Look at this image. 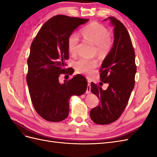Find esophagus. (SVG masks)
Wrapping results in <instances>:
<instances>
[{
  "label": "esophagus",
  "instance_id": "1",
  "mask_svg": "<svg viewBox=\"0 0 157 157\" xmlns=\"http://www.w3.org/2000/svg\"><path fill=\"white\" fill-rule=\"evenodd\" d=\"M91 81H90V80H88V86H87V90H86V93L87 94H90V92H91Z\"/></svg>",
  "mask_w": 157,
  "mask_h": 157
}]
</instances>
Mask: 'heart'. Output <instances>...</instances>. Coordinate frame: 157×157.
Listing matches in <instances>:
<instances>
[{
  "instance_id": "heart-1",
  "label": "heart",
  "mask_w": 157,
  "mask_h": 157,
  "mask_svg": "<svg viewBox=\"0 0 157 157\" xmlns=\"http://www.w3.org/2000/svg\"><path fill=\"white\" fill-rule=\"evenodd\" d=\"M83 37L93 44L96 45V50L99 54H104L107 52L110 45L109 32L105 27L98 23H92L81 30ZM78 36L75 33L71 34L67 40L69 53L75 54L78 43ZM98 61L96 59L80 58L75 63V69L78 73L88 75L96 67Z\"/></svg>"
}]
</instances>
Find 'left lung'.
<instances>
[{
	"instance_id": "1",
	"label": "left lung",
	"mask_w": 157,
	"mask_h": 157,
	"mask_svg": "<svg viewBox=\"0 0 157 157\" xmlns=\"http://www.w3.org/2000/svg\"><path fill=\"white\" fill-rule=\"evenodd\" d=\"M110 20L114 27L112 48L103 61L99 86L91 83V92L100 99L99 105L93 108L90 116L98 124H109L120 117L129 100L135 83L136 66L135 52L125 26L114 17ZM103 83H108L105 90Z\"/></svg>"
}]
</instances>
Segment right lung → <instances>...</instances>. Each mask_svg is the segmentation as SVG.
Listing matches in <instances>:
<instances>
[{
    "mask_svg": "<svg viewBox=\"0 0 157 157\" xmlns=\"http://www.w3.org/2000/svg\"><path fill=\"white\" fill-rule=\"evenodd\" d=\"M88 21L64 15L54 16L42 25L32 42L27 82L33 107L46 121L65 119L69 112L70 98L81 96L87 89V80L81 75L65 80L63 84L59 77L64 73L65 60L69 59V36Z\"/></svg>",
    "mask_w": 157,
    "mask_h": 157,
    "instance_id": "add662e5",
    "label": "right lung"
}]
</instances>
